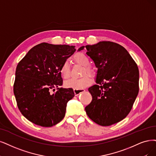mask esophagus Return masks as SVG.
Returning <instances> with one entry per match:
<instances>
[{
    "label": "esophagus",
    "mask_w": 156,
    "mask_h": 156,
    "mask_svg": "<svg viewBox=\"0 0 156 156\" xmlns=\"http://www.w3.org/2000/svg\"><path fill=\"white\" fill-rule=\"evenodd\" d=\"M85 90L83 89H74V93L75 96H78L80 94H81L82 93H83Z\"/></svg>",
    "instance_id": "34e87169"
}]
</instances>
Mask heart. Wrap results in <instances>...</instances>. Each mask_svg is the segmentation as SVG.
Here are the masks:
<instances>
[{"instance_id": "heart-1", "label": "heart", "mask_w": 156, "mask_h": 156, "mask_svg": "<svg viewBox=\"0 0 156 156\" xmlns=\"http://www.w3.org/2000/svg\"><path fill=\"white\" fill-rule=\"evenodd\" d=\"M73 60L78 64L83 66L82 69V74H88L93 76L94 74V68L90 66V59L89 58L83 53H77L74 55L73 57ZM60 72L61 76L63 78L67 79L70 76L71 70L69 63L67 60H66L62 63V64L60 69ZM92 83V80L88 75L80 78H72L66 82L65 85L67 88L73 89H83L87 87Z\"/></svg>"}]
</instances>
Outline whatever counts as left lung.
Segmentation results:
<instances>
[{
	"mask_svg": "<svg viewBox=\"0 0 156 156\" xmlns=\"http://www.w3.org/2000/svg\"><path fill=\"white\" fill-rule=\"evenodd\" d=\"M85 48L98 71L97 84L88 89L93 100L85 110L96 123L110 126L130 112L139 93V69L128 51L117 43L102 41Z\"/></svg>",
	"mask_w": 156,
	"mask_h": 156,
	"instance_id": "8db88e82",
	"label": "left lung"
}]
</instances>
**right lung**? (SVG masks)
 Wrapping results in <instances>:
<instances>
[{
    "instance_id": "1",
    "label": "right lung",
    "mask_w": 156,
    "mask_h": 156,
    "mask_svg": "<svg viewBox=\"0 0 156 156\" xmlns=\"http://www.w3.org/2000/svg\"><path fill=\"white\" fill-rule=\"evenodd\" d=\"M75 46L41 43L34 46L16 68L13 93L19 111L35 125L50 127L64 118L67 102L74 96L71 88H58L60 69L76 51ZM55 90V89H53Z\"/></svg>"
}]
</instances>
